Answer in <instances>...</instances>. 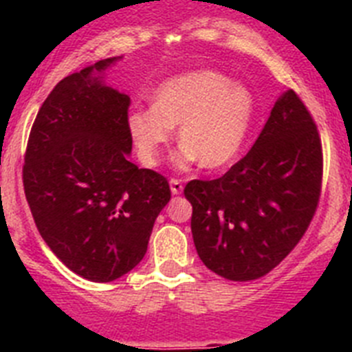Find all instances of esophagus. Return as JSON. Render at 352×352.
<instances>
[{
    "mask_svg": "<svg viewBox=\"0 0 352 352\" xmlns=\"http://www.w3.org/2000/svg\"><path fill=\"white\" fill-rule=\"evenodd\" d=\"M169 185H170V192H173L174 195H179L183 192V183L179 182V179H176V178H173L169 182Z\"/></svg>",
    "mask_w": 352,
    "mask_h": 352,
    "instance_id": "1",
    "label": "esophagus"
}]
</instances>
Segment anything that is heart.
Listing matches in <instances>:
<instances>
[{
    "mask_svg": "<svg viewBox=\"0 0 352 352\" xmlns=\"http://www.w3.org/2000/svg\"><path fill=\"white\" fill-rule=\"evenodd\" d=\"M256 100L248 88L213 70H194L158 86L153 104L126 118L130 139L146 166H157L164 146L179 126V167L199 160L204 169H222L236 160L248 135Z\"/></svg>",
    "mask_w": 352,
    "mask_h": 352,
    "instance_id": "heart-1",
    "label": "heart"
}]
</instances>
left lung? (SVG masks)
I'll return each mask as SVG.
<instances>
[{
  "mask_svg": "<svg viewBox=\"0 0 352 352\" xmlns=\"http://www.w3.org/2000/svg\"><path fill=\"white\" fill-rule=\"evenodd\" d=\"M321 182V138L309 109L289 89L250 151L222 178L186 183L201 261L234 282L270 273L309 229Z\"/></svg>",
  "mask_w": 352,
  "mask_h": 352,
  "instance_id": "obj_1",
  "label": "left lung"
}]
</instances>
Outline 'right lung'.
<instances>
[{"label":"right lung","mask_w":352,"mask_h":352,"mask_svg":"<svg viewBox=\"0 0 352 352\" xmlns=\"http://www.w3.org/2000/svg\"><path fill=\"white\" fill-rule=\"evenodd\" d=\"M118 60L96 61L56 84L24 155V194L40 236L91 282H113L141 263L170 199L162 174L129 160L130 96L104 82Z\"/></svg>","instance_id":"right-lung-1"}]
</instances>
